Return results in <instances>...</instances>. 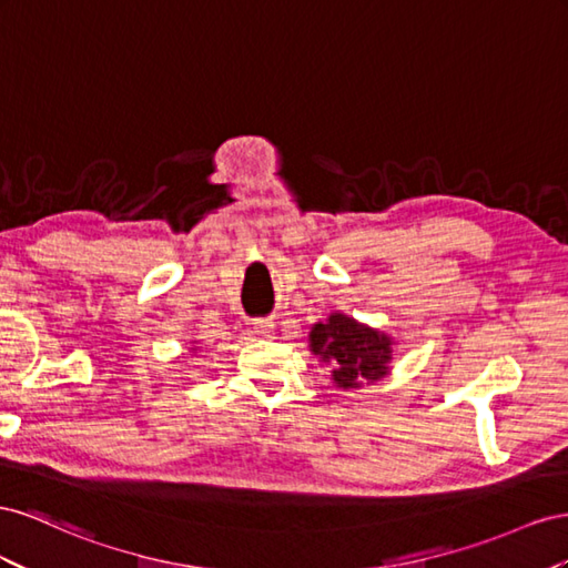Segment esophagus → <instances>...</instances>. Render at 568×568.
I'll use <instances>...</instances> for the list:
<instances>
[{
	"mask_svg": "<svg viewBox=\"0 0 568 568\" xmlns=\"http://www.w3.org/2000/svg\"><path fill=\"white\" fill-rule=\"evenodd\" d=\"M254 333L256 335H262V337H268L271 333H273V323H268V321H262V318H258V321H254Z\"/></svg>",
	"mask_w": 568,
	"mask_h": 568,
	"instance_id": "esophagus-1",
	"label": "esophagus"
}]
</instances>
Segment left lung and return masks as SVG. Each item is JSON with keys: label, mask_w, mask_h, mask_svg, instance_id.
Returning a JSON list of instances; mask_svg holds the SVG:
<instances>
[{"label": "left lung", "mask_w": 568, "mask_h": 568, "mask_svg": "<svg viewBox=\"0 0 568 568\" xmlns=\"http://www.w3.org/2000/svg\"><path fill=\"white\" fill-rule=\"evenodd\" d=\"M310 339L312 352L333 366V381L345 390L381 381L387 374V362L393 359L390 337L359 326L343 314H333L326 323H316Z\"/></svg>", "instance_id": "1"}]
</instances>
